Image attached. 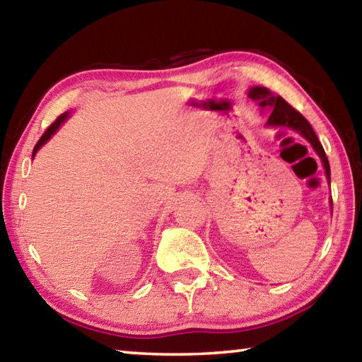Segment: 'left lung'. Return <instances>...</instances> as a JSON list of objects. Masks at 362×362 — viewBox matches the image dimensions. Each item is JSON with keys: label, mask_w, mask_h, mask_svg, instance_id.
Listing matches in <instances>:
<instances>
[{"label": "left lung", "mask_w": 362, "mask_h": 362, "mask_svg": "<svg viewBox=\"0 0 362 362\" xmlns=\"http://www.w3.org/2000/svg\"><path fill=\"white\" fill-rule=\"evenodd\" d=\"M249 97L252 100L259 102V105L262 108H267V107L272 108V115L268 116L267 126H269V127H289V129L298 132L300 136L308 140L311 146L315 148V151L317 153V156L321 158L322 166H324V169H326L327 180L330 183L329 159L326 156V153H324L322 145L320 142V139H317L316 132L313 131V127H311L310 122L303 118L302 113H298L296 108L291 107L289 103H287L283 99V97L273 95L267 88H260V86H257V88H250ZM330 203H332V201H330Z\"/></svg>", "instance_id": "obj_1"}]
</instances>
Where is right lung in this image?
I'll return each instance as SVG.
<instances>
[{
	"instance_id": "right-lung-1",
	"label": "right lung",
	"mask_w": 362,
	"mask_h": 362,
	"mask_svg": "<svg viewBox=\"0 0 362 362\" xmlns=\"http://www.w3.org/2000/svg\"><path fill=\"white\" fill-rule=\"evenodd\" d=\"M69 115H70V112H65L64 115H60V116H59V118H57L56 121H54L51 126H49V127H47V129H46V132H45V134H42V136H41V139L38 140V144H36V145H35V148H33V155H32V156H35V155H36V151H38V150L41 148V146H42V145H45V144L47 142V140H49V139H51V136H52V134H54V132H56V131L59 129V126H60V124H62V122H64V121H65L66 118H69Z\"/></svg>"
}]
</instances>
